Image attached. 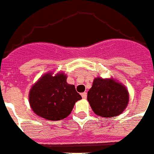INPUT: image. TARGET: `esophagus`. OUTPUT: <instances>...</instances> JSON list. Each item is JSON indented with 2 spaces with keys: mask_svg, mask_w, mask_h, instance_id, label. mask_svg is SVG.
I'll return each mask as SVG.
<instances>
[{
  "mask_svg": "<svg viewBox=\"0 0 154 154\" xmlns=\"http://www.w3.org/2000/svg\"><path fill=\"white\" fill-rule=\"evenodd\" d=\"M81 97H82L83 99H86V97H87V93L86 92H82L81 93Z\"/></svg>",
  "mask_w": 154,
  "mask_h": 154,
  "instance_id": "34e87169",
  "label": "esophagus"
}]
</instances>
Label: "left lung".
I'll return each instance as SVG.
<instances>
[{
  "label": "left lung",
  "instance_id": "obj_1",
  "mask_svg": "<svg viewBox=\"0 0 154 154\" xmlns=\"http://www.w3.org/2000/svg\"><path fill=\"white\" fill-rule=\"evenodd\" d=\"M88 101L97 116L109 118L120 115L129 102L127 88L113 78H95L88 92Z\"/></svg>",
  "mask_w": 154,
  "mask_h": 154
}]
</instances>
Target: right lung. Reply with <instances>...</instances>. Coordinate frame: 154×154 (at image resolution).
<instances>
[{
    "label": "right lung",
    "mask_w": 154,
    "mask_h": 154,
    "mask_svg": "<svg viewBox=\"0 0 154 154\" xmlns=\"http://www.w3.org/2000/svg\"><path fill=\"white\" fill-rule=\"evenodd\" d=\"M66 75L47 73L30 89L29 103L33 112L47 120H61L71 113L81 95L66 82Z\"/></svg>",
    "instance_id": "add662e5"
}]
</instances>
